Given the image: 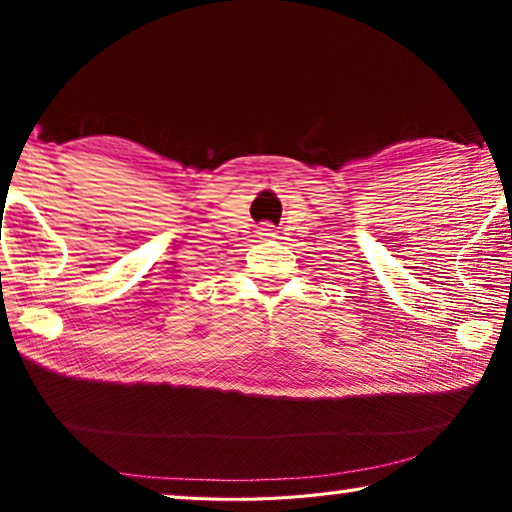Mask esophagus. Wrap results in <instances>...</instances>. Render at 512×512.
Instances as JSON below:
<instances>
[{
    "mask_svg": "<svg viewBox=\"0 0 512 512\" xmlns=\"http://www.w3.org/2000/svg\"><path fill=\"white\" fill-rule=\"evenodd\" d=\"M257 235L262 237V239H273V237L277 235V230H275V226H273V224H264L262 228L257 230Z\"/></svg>",
    "mask_w": 512,
    "mask_h": 512,
    "instance_id": "34e87169",
    "label": "esophagus"
}]
</instances>
